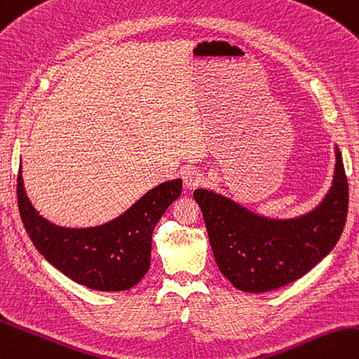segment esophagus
<instances>
[{
    "mask_svg": "<svg viewBox=\"0 0 359 359\" xmlns=\"http://www.w3.org/2000/svg\"><path fill=\"white\" fill-rule=\"evenodd\" d=\"M183 179H185V187L188 189H194L203 183V176L197 171H188Z\"/></svg>",
    "mask_w": 359,
    "mask_h": 359,
    "instance_id": "esophagus-1",
    "label": "esophagus"
}]
</instances>
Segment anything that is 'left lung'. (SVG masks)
Masks as SVG:
<instances>
[{
  "instance_id": "obj_1",
  "label": "left lung",
  "mask_w": 359,
  "mask_h": 359,
  "mask_svg": "<svg viewBox=\"0 0 359 359\" xmlns=\"http://www.w3.org/2000/svg\"><path fill=\"white\" fill-rule=\"evenodd\" d=\"M335 154V176L326 198L298 219L260 217L212 191H194L215 263L232 286L252 294L286 286L332 251L343 234L348 206V183L338 148Z\"/></svg>"
}]
</instances>
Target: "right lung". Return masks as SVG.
Wrapping results in <instances>:
<instances>
[{
    "instance_id": "add662e5",
    "label": "right lung",
    "mask_w": 359,
    "mask_h": 359,
    "mask_svg": "<svg viewBox=\"0 0 359 359\" xmlns=\"http://www.w3.org/2000/svg\"><path fill=\"white\" fill-rule=\"evenodd\" d=\"M180 193V179L165 182L110 223L69 229L35 211L24 191L21 166L16 180L21 220L39 254L73 281L102 292L131 289L145 277L151 262L153 231Z\"/></svg>"
}]
</instances>
